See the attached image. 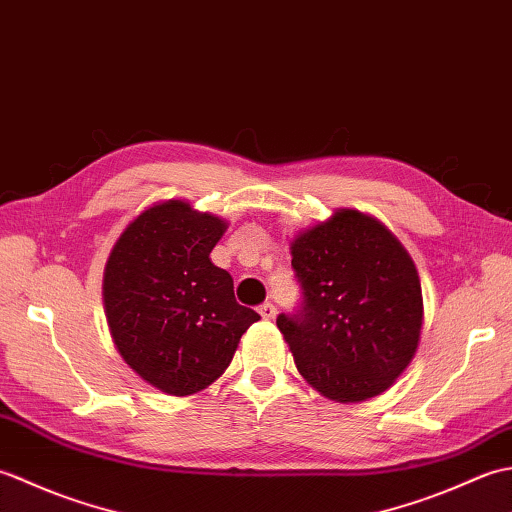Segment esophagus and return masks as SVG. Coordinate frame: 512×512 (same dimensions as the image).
<instances>
[{"instance_id": "1", "label": "esophagus", "mask_w": 512, "mask_h": 512, "mask_svg": "<svg viewBox=\"0 0 512 512\" xmlns=\"http://www.w3.org/2000/svg\"><path fill=\"white\" fill-rule=\"evenodd\" d=\"M259 314H262L264 319H275V314H277V308H275V303H270V301H264L262 306H259Z\"/></svg>"}]
</instances>
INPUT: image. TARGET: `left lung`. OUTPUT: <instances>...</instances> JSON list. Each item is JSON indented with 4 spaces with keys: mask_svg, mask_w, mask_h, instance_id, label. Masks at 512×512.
Instances as JSON below:
<instances>
[{
    "mask_svg": "<svg viewBox=\"0 0 512 512\" xmlns=\"http://www.w3.org/2000/svg\"><path fill=\"white\" fill-rule=\"evenodd\" d=\"M301 303L281 312L297 369L323 396H378L418 350L422 290L398 239L374 217L341 209L292 242Z\"/></svg>",
    "mask_w": 512,
    "mask_h": 512,
    "instance_id": "obj_1",
    "label": "left lung"
}]
</instances>
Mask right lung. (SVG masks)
Listing matches in <instances>:
<instances>
[{"mask_svg": "<svg viewBox=\"0 0 512 512\" xmlns=\"http://www.w3.org/2000/svg\"><path fill=\"white\" fill-rule=\"evenodd\" d=\"M226 222L187 202L151 206L112 248L103 301L125 363L149 385L189 396L233 361L259 314L235 301L233 277L211 262Z\"/></svg>", "mask_w": 512, "mask_h": 512, "instance_id": "obj_1", "label": "right lung"}]
</instances>
